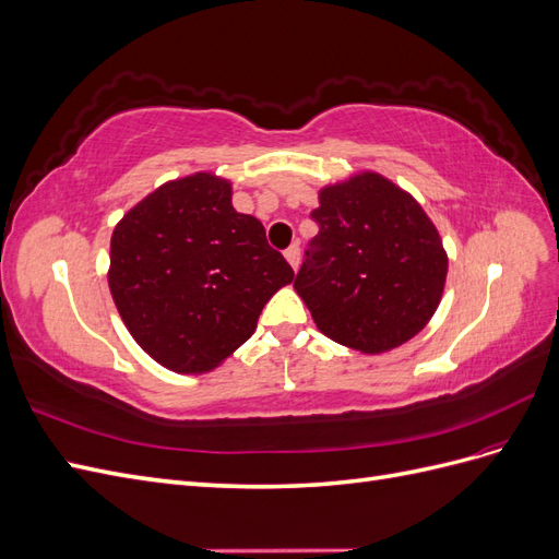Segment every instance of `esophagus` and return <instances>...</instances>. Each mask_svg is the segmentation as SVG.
Returning <instances> with one entry per match:
<instances>
[{
  "label": "esophagus",
  "mask_w": 559,
  "mask_h": 559,
  "mask_svg": "<svg viewBox=\"0 0 559 559\" xmlns=\"http://www.w3.org/2000/svg\"><path fill=\"white\" fill-rule=\"evenodd\" d=\"M284 257H286V261H289V265L294 270H298V263H300V247L298 245H292L289 249H286Z\"/></svg>",
  "instance_id": "esophagus-1"
}]
</instances>
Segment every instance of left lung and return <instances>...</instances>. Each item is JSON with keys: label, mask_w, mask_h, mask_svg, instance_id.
<instances>
[{"label": "left lung", "mask_w": 559, "mask_h": 559, "mask_svg": "<svg viewBox=\"0 0 559 559\" xmlns=\"http://www.w3.org/2000/svg\"><path fill=\"white\" fill-rule=\"evenodd\" d=\"M319 233L294 289L317 329L364 354L389 352L429 324L448 253L419 202L378 173L324 186L310 214Z\"/></svg>", "instance_id": "8db88e82"}]
</instances>
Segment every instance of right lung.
Returning <instances> with one entry per match:
<instances>
[{
    "label": "right lung",
    "mask_w": 559,
    "mask_h": 559,
    "mask_svg": "<svg viewBox=\"0 0 559 559\" xmlns=\"http://www.w3.org/2000/svg\"><path fill=\"white\" fill-rule=\"evenodd\" d=\"M212 173L163 183L111 235L109 289L138 345L175 373H207L257 331L265 302L294 282L257 216L233 207Z\"/></svg>",
    "instance_id": "1"
}]
</instances>
